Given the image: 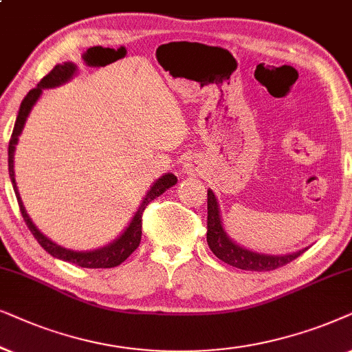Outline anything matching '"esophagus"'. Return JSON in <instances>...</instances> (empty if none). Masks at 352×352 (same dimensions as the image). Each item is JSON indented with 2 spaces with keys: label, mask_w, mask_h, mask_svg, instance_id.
I'll list each match as a JSON object with an SVG mask.
<instances>
[{
  "label": "esophagus",
  "mask_w": 352,
  "mask_h": 352,
  "mask_svg": "<svg viewBox=\"0 0 352 352\" xmlns=\"http://www.w3.org/2000/svg\"><path fill=\"white\" fill-rule=\"evenodd\" d=\"M185 173H188V175H193L201 168V162L196 161V159H188V161L185 162Z\"/></svg>",
  "instance_id": "esophagus-1"
}]
</instances>
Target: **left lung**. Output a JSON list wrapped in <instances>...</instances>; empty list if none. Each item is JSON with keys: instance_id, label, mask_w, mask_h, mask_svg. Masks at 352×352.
Wrapping results in <instances>:
<instances>
[{"instance_id": "obj_1", "label": "left lung", "mask_w": 352, "mask_h": 352, "mask_svg": "<svg viewBox=\"0 0 352 352\" xmlns=\"http://www.w3.org/2000/svg\"><path fill=\"white\" fill-rule=\"evenodd\" d=\"M208 245L210 251L219 257L220 261H223L225 264L236 267L241 270H251V272H270L278 269V267L287 265L288 262H292L302 254L304 251L301 250L293 254L287 256H267V254H257L245 248L238 246L233 243L230 238L225 235L222 222H220L219 215V204L217 199L212 191H208Z\"/></svg>"}]
</instances>
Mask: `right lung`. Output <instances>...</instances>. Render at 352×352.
Wrapping results in <instances>:
<instances>
[{"label": "right lung", "mask_w": 352, "mask_h": 352, "mask_svg": "<svg viewBox=\"0 0 352 352\" xmlns=\"http://www.w3.org/2000/svg\"><path fill=\"white\" fill-rule=\"evenodd\" d=\"M75 72V65L72 63H64V64H58L54 65L53 70L50 74H46L41 82L38 83V87L32 88V90L27 93V96L23 98L21 102V109H19L16 124H14V130L11 135V140H9V149H8V166H9V177H11L12 186H14V193H16L17 203H19V209H21V214L23 220H25L27 227L32 232V235L35 236V240L40 243V246L43 248L46 252H50L51 256L58 257V259L72 262V264L78 265V267H85V269H111V267H116L124 262L127 257L132 254V252L137 250L140 246V241H142V228H143V212L146 209V206L161 196L164 191L167 188H170L172 185L177 184V177L173 173H167L159 179L156 184L151 186V190L148 191L146 198L143 199L142 206H140L137 214L133 215L132 222L127 227L122 235L117 238L114 243H111L109 246L102 248V250H96V251H90V252H77V251H70L65 250V248H60L48 240L43 233L38 232V228L32 223V220L27 214L25 208H23L21 195H19L17 186H16V179H14V149H16L19 135H21L23 124H25L27 116L32 109V106L35 104V101L38 100L41 95V90L43 88H51V87H58L60 83L67 82L70 77H72Z\"/></svg>", "instance_id": "obj_1"}]
</instances>
